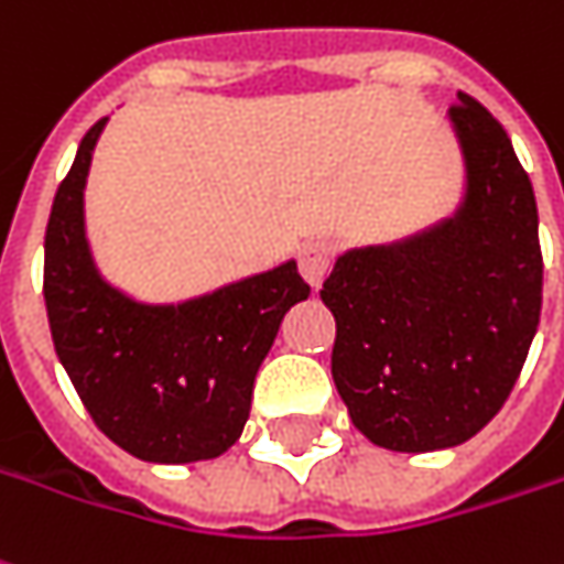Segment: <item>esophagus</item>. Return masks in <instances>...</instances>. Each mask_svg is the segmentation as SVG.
I'll use <instances>...</instances> for the list:
<instances>
[{
    "instance_id": "1",
    "label": "esophagus",
    "mask_w": 564,
    "mask_h": 564,
    "mask_svg": "<svg viewBox=\"0 0 564 564\" xmlns=\"http://www.w3.org/2000/svg\"><path fill=\"white\" fill-rule=\"evenodd\" d=\"M333 265V247L324 240H308L299 247V274L312 290H317Z\"/></svg>"
}]
</instances>
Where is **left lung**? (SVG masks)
<instances>
[{
	"label": "left lung",
	"mask_w": 564,
	"mask_h": 564,
	"mask_svg": "<svg viewBox=\"0 0 564 564\" xmlns=\"http://www.w3.org/2000/svg\"><path fill=\"white\" fill-rule=\"evenodd\" d=\"M463 156L451 216L346 250L321 299L333 382L361 435L426 454L469 442L522 373L540 321L538 200L507 129L466 91L447 110Z\"/></svg>",
	"instance_id": "8db88e82"
}]
</instances>
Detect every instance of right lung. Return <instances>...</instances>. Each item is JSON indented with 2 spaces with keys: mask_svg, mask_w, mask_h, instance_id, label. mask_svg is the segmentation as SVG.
Masks as SVG:
<instances>
[{
  "mask_svg": "<svg viewBox=\"0 0 564 564\" xmlns=\"http://www.w3.org/2000/svg\"><path fill=\"white\" fill-rule=\"evenodd\" d=\"M107 117L79 141L45 228V308L55 351L95 426L148 463L225 454L247 426L252 382L283 314L308 299L296 262L182 302H141L91 256L86 178Z\"/></svg>",
  "mask_w": 564,
  "mask_h": 564,
  "instance_id": "1",
  "label": "right lung"
}]
</instances>
